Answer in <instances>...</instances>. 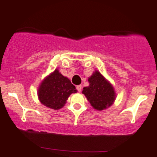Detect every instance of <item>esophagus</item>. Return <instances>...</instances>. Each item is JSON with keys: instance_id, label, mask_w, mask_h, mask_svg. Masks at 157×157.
Masks as SVG:
<instances>
[{"instance_id": "34e87169", "label": "esophagus", "mask_w": 157, "mask_h": 157, "mask_svg": "<svg viewBox=\"0 0 157 157\" xmlns=\"http://www.w3.org/2000/svg\"><path fill=\"white\" fill-rule=\"evenodd\" d=\"M77 89L78 91H81V90H82V86L81 85H79V86H77Z\"/></svg>"}]
</instances>
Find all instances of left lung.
I'll use <instances>...</instances> for the list:
<instances>
[{
    "label": "left lung",
    "mask_w": 157,
    "mask_h": 157,
    "mask_svg": "<svg viewBox=\"0 0 157 157\" xmlns=\"http://www.w3.org/2000/svg\"><path fill=\"white\" fill-rule=\"evenodd\" d=\"M88 81L89 86L84 87L82 93L94 109L102 111L112 105L116 98L114 89L100 71H95Z\"/></svg>",
    "instance_id": "obj_1"
}]
</instances>
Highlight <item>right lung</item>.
<instances>
[{"mask_svg": "<svg viewBox=\"0 0 157 157\" xmlns=\"http://www.w3.org/2000/svg\"><path fill=\"white\" fill-rule=\"evenodd\" d=\"M77 91L71 81L55 69L41 82L37 95L43 105L58 110L65 105L68 97Z\"/></svg>", "mask_w": 157, "mask_h": 157, "instance_id": "add662e5", "label": "right lung"}]
</instances>
